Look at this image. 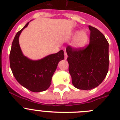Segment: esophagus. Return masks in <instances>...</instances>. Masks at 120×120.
<instances>
[{
    "label": "esophagus",
    "mask_w": 120,
    "mask_h": 120,
    "mask_svg": "<svg viewBox=\"0 0 120 120\" xmlns=\"http://www.w3.org/2000/svg\"><path fill=\"white\" fill-rule=\"evenodd\" d=\"M64 59H67V58H68V55H67V53H66V50L64 49Z\"/></svg>",
    "instance_id": "34e87169"
}]
</instances>
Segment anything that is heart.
<instances>
[{"mask_svg": "<svg viewBox=\"0 0 120 120\" xmlns=\"http://www.w3.org/2000/svg\"><path fill=\"white\" fill-rule=\"evenodd\" d=\"M72 38H74L72 45L76 49H80L85 47L88 41V33L85 30L75 31L72 34Z\"/></svg>", "mask_w": 120, "mask_h": 120, "instance_id": "obj_1", "label": "heart"}]
</instances>
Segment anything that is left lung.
I'll return each instance as SVG.
<instances>
[{
	"instance_id": "obj_1",
	"label": "left lung",
	"mask_w": 120,
	"mask_h": 120,
	"mask_svg": "<svg viewBox=\"0 0 120 120\" xmlns=\"http://www.w3.org/2000/svg\"><path fill=\"white\" fill-rule=\"evenodd\" d=\"M90 44L86 48H66L69 72L73 86L91 90L102 82L108 72L109 44L96 28L89 26Z\"/></svg>"
}]
</instances>
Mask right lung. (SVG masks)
<instances>
[{
  "mask_svg": "<svg viewBox=\"0 0 120 120\" xmlns=\"http://www.w3.org/2000/svg\"><path fill=\"white\" fill-rule=\"evenodd\" d=\"M29 22L16 34L9 55L13 75L21 86L33 92L45 91L49 87L58 63L64 58V51L48 55L40 60H33L23 55L19 44V36Z\"/></svg>",
  "mask_w": 120,
  "mask_h": 120,
  "instance_id": "add662e5",
  "label": "right lung"
}]
</instances>
